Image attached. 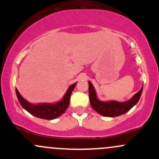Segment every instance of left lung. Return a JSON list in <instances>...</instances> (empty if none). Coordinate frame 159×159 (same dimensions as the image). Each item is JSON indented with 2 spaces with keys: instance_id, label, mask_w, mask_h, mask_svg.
Instances as JSON below:
<instances>
[{
  "instance_id": "1",
  "label": "left lung",
  "mask_w": 159,
  "mask_h": 159,
  "mask_svg": "<svg viewBox=\"0 0 159 159\" xmlns=\"http://www.w3.org/2000/svg\"><path fill=\"white\" fill-rule=\"evenodd\" d=\"M89 83V97L91 106L98 114L108 117H114L123 115L128 112L132 107H134L139 101L143 91V87L134 94L132 98L126 102H120L111 100L108 102H103L97 98L96 90L90 81Z\"/></svg>"
}]
</instances>
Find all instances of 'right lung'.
Listing matches in <instances>:
<instances>
[{"label":"right lung","mask_w":159,"mask_h":159,"mask_svg":"<svg viewBox=\"0 0 159 159\" xmlns=\"http://www.w3.org/2000/svg\"><path fill=\"white\" fill-rule=\"evenodd\" d=\"M76 84H77V82L69 86L68 90L66 92L65 95L62 98L61 101L52 104H32L27 102L26 99H25L21 96V94L19 93V90L17 89H16V93L19 103L21 104L23 108L25 109L27 112L36 116V117L40 118V119L50 120L59 117L66 110V108L69 105L71 94H72Z\"/></svg>","instance_id":"add662e5"}]
</instances>
